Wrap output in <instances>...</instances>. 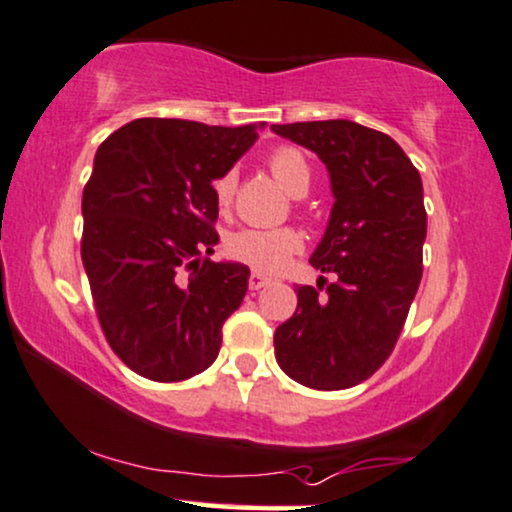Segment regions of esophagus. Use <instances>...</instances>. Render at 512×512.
I'll list each match as a JSON object with an SVG mask.
<instances>
[{
  "instance_id": "34e87169",
  "label": "esophagus",
  "mask_w": 512,
  "mask_h": 512,
  "mask_svg": "<svg viewBox=\"0 0 512 512\" xmlns=\"http://www.w3.org/2000/svg\"><path fill=\"white\" fill-rule=\"evenodd\" d=\"M269 283V279L260 272H252L250 279H248V288L250 291H260V288H264Z\"/></svg>"
}]
</instances>
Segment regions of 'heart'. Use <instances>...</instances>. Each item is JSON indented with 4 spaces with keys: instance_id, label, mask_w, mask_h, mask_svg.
<instances>
[{
    "instance_id": "b5f03b06",
    "label": "heart",
    "mask_w": 512,
    "mask_h": 512,
    "mask_svg": "<svg viewBox=\"0 0 512 512\" xmlns=\"http://www.w3.org/2000/svg\"><path fill=\"white\" fill-rule=\"evenodd\" d=\"M267 166L288 195H307V190L312 186V166L298 147H276L267 159ZM212 193L219 209H229L233 202V193H236V174L233 171H224V174L214 178ZM300 248H303V238L291 226L272 231L240 229L226 238V252H229L231 260L248 264V267L260 274L281 272L291 262L295 252H300Z\"/></svg>"
}]
</instances>
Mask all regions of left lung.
<instances>
[{"instance_id":"1","label":"left lung","mask_w":512,"mask_h":512,"mask_svg":"<svg viewBox=\"0 0 512 512\" xmlns=\"http://www.w3.org/2000/svg\"><path fill=\"white\" fill-rule=\"evenodd\" d=\"M274 133L317 152L334 190L329 226L310 264L317 288L274 334L276 362L317 391H341L389 360L422 279L427 238L420 171L396 140L355 121H300Z\"/></svg>"}]
</instances>
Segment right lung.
<instances>
[{
	"mask_svg": "<svg viewBox=\"0 0 512 512\" xmlns=\"http://www.w3.org/2000/svg\"><path fill=\"white\" fill-rule=\"evenodd\" d=\"M260 128L135 119L97 150L80 257L102 334L140 377L171 384L217 360L221 326L243 303L250 269L200 260L219 243L212 183Z\"/></svg>",
	"mask_w": 512,
	"mask_h": 512,
	"instance_id": "obj_1",
	"label": "right lung"
}]
</instances>
